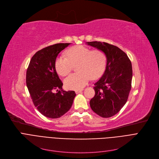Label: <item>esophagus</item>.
I'll use <instances>...</instances> for the list:
<instances>
[{"mask_svg":"<svg viewBox=\"0 0 159 159\" xmlns=\"http://www.w3.org/2000/svg\"><path fill=\"white\" fill-rule=\"evenodd\" d=\"M82 91H83V89H79V90H75V93H76L77 94H78V93H81Z\"/></svg>","mask_w":159,"mask_h":159,"instance_id":"obj_1","label":"esophagus"}]
</instances>
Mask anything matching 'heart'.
<instances>
[{
    "mask_svg": "<svg viewBox=\"0 0 159 159\" xmlns=\"http://www.w3.org/2000/svg\"><path fill=\"white\" fill-rule=\"evenodd\" d=\"M68 58L61 56L55 62L57 73L61 76L68 75L73 66L79 73L71 74L64 79L65 86L79 90L87 85L90 79L95 80L103 74L107 64V57L101 50H93L83 46H74L67 50Z\"/></svg>",
    "mask_w": 159,
    "mask_h": 159,
    "instance_id": "1",
    "label": "heart"
}]
</instances>
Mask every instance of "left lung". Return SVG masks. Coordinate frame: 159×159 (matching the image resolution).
Segmentation results:
<instances>
[{"mask_svg":"<svg viewBox=\"0 0 159 159\" xmlns=\"http://www.w3.org/2000/svg\"><path fill=\"white\" fill-rule=\"evenodd\" d=\"M86 44L102 51L107 57L106 70L95 84V96L90 107L104 118L116 115L126 103L131 88V62L119 48L101 42H86Z\"/></svg>","mask_w":159,"mask_h":159,"instance_id":"1","label":"left lung"}]
</instances>
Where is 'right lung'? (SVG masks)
Segmentation results:
<instances>
[{"label": "right lung", "mask_w": 159, "mask_h": 159, "mask_svg": "<svg viewBox=\"0 0 159 159\" xmlns=\"http://www.w3.org/2000/svg\"><path fill=\"white\" fill-rule=\"evenodd\" d=\"M70 44L58 43L39 50L32 57L27 69L26 85L33 104L48 118H59L68 112L76 96L74 91L62 89L55 69L57 57Z\"/></svg>", "instance_id": "obj_1"}]
</instances>
